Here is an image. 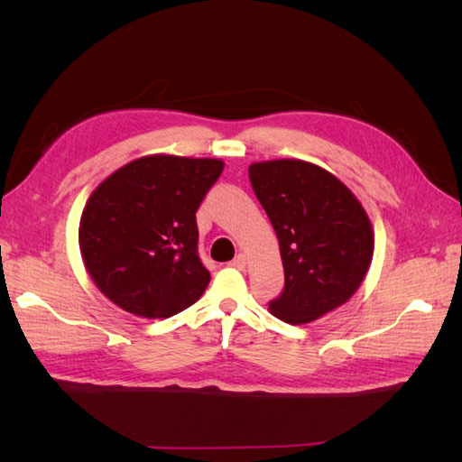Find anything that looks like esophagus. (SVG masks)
<instances>
[{
    "label": "esophagus",
    "instance_id": "esophagus-1",
    "mask_svg": "<svg viewBox=\"0 0 462 462\" xmlns=\"http://www.w3.org/2000/svg\"><path fill=\"white\" fill-rule=\"evenodd\" d=\"M246 263H248V258L244 256V254H238V256L230 262V266L238 268V270H244V268H246Z\"/></svg>",
    "mask_w": 462,
    "mask_h": 462
}]
</instances>
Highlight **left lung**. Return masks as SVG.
Wrapping results in <instances>:
<instances>
[{
	"label": "left lung",
	"mask_w": 462,
	"mask_h": 462,
	"mask_svg": "<svg viewBox=\"0 0 462 462\" xmlns=\"http://www.w3.org/2000/svg\"><path fill=\"white\" fill-rule=\"evenodd\" d=\"M252 189L276 230L286 286L270 313L300 326L343 306L365 280L375 248L369 216L337 176L280 159L254 162Z\"/></svg>",
	"instance_id": "1"
}]
</instances>
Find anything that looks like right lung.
Returning <instances> with one entry per match:
<instances>
[{
    "instance_id": "right-lung-1",
    "label": "right lung",
    "mask_w": 462,
    "mask_h": 462,
    "mask_svg": "<svg viewBox=\"0 0 462 462\" xmlns=\"http://www.w3.org/2000/svg\"><path fill=\"white\" fill-rule=\"evenodd\" d=\"M222 169L220 159L149 154L97 186L81 214L79 248L101 293L151 319L202 296L210 272L196 252V210Z\"/></svg>"
}]
</instances>
